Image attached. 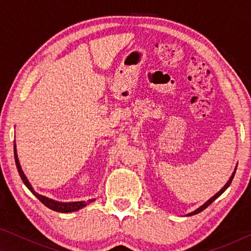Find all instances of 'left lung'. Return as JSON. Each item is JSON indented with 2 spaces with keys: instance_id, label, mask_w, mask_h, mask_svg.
<instances>
[{
  "instance_id": "1",
  "label": "left lung",
  "mask_w": 251,
  "mask_h": 251,
  "mask_svg": "<svg viewBox=\"0 0 251 251\" xmlns=\"http://www.w3.org/2000/svg\"><path fill=\"white\" fill-rule=\"evenodd\" d=\"M237 169V168H236ZM235 173H236V171L235 172H233L232 173V175H231V177L230 178H229V180L227 181V184L226 185H225L224 187H223V188L222 189H220L219 190V192L217 193V194H216L215 195V196H212L210 199H209V201H206L205 203H203V205L202 206H201V207H199L198 208V209L197 210H195V211H193V212H190V214H188V215H187V216H193V215H196V214H198V212H201V211H202L203 209H206V208L208 207V206H209L210 205V203L212 202V201H216V199H217L219 196H220V195H222L224 192H225V190H226L227 188H228V187H229V185H230L231 184V181H232V179H233V176H235Z\"/></svg>"
}]
</instances>
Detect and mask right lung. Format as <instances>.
I'll use <instances>...</instances> for the list:
<instances>
[{
    "label": "right lung",
    "instance_id": "1",
    "mask_svg": "<svg viewBox=\"0 0 251 251\" xmlns=\"http://www.w3.org/2000/svg\"><path fill=\"white\" fill-rule=\"evenodd\" d=\"M14 158H15V164H16V168H18L19 174L21 178H22L23 182L25 184V186L27 187V188L31 190V193L34 194V196H36V198L39 199V201L45 205L50 209H52L54 211H58V212H71V211H76L80 209V208H83L87 205V203H91L92 201H94L95 199H90V201H87L86 202L85 201H75V202H58V201H55L53 199H50L48 197H44L42 196V195L36 194L34 192V189L32 188L31 184H29L27 178L25 177L24 173L22 171V168H21V165H20V161L18 158V154H16V147H15V144H14Z\"/></svg>",
    "mask_w": 251,
    "mask_h": 251
}]
</instances>
